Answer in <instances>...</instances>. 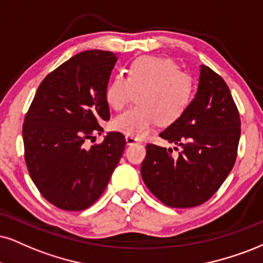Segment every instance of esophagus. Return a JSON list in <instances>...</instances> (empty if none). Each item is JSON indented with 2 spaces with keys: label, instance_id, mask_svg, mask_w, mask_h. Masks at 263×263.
<instances>
[{
  "label": "esophagus",
  "instance_id": "34e87169",
  "mask_svg": "<svg viewBox=\"0 0 263 263\" xmlns=\"http://www.w3.org/2000/svg\"><path fill=\"white\" fill-rule=\"evenodd\" d=\"M125 141L128 145H134V144H140L141 140H139V139L134 138V137H130V135H126L125 137Z\"/></svg>",
  "mask_w": 263,
  "mask_h": 263
}]
</instances>
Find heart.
Instances as JSON below:
<instances>
[{"label":"heart","instance_id":"1","mask_svg":"<svg viewBox=\"0 0 263 263\" xmlns=\"http://www.w3.org/2000/svg\"><path fill=\"white\" fill-rule=\"evenodd\" d=\"M137 95L138 105L118 116L113 128L135 138H144L157 123L171 125L187 111L194 96L193 78L174 61L164 57L141 56L118 74L106 87V101L122 111Z\"/></svg>","mask_w":263,"mask_h":263}]
</instances>
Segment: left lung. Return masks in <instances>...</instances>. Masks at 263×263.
<instances>
[{
	"mask_svg": "<svg viewBox=\"0 0 263 263\" xmlns=\"http://www.w3.org/2000/svg\"><path fill=\"white\" fill-rule=\"evenodd\" d=\"M240 116L221 76L201 66L196 95L179 121L160 137L181 147L146 145L141 177L148 190L166 206L195 207L219 189L236 160ZM178 150V147H174Z\"/></svg>",
	"mask_w": 263,
	"mask_h": 263,
	"instance_id": "8db88e82",
	"label": "left lung"
}]
</instances>
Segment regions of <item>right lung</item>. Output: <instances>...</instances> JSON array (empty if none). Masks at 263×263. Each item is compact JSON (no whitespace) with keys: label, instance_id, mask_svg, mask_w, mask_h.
<instances>
[{"label":"right lung","instance_id":"obj_1","mask_svg":"<svg viewBox=\"0 0 263 263\" xmlns=\"http://www.w3.org/2000/svg\"><path fill=\"white\" fill-rule=\"evenodd\" d=\"M118 60L109 51L90 50L56 68L37 87L23 124L24 157L42 196L58 209L83 211L105 191L125 147L122 133L109 132L101 144L85 141L101 134L108 121L106 87Z\"/></svg>","mask_w":263,"mask_h":263}]
</instances>
